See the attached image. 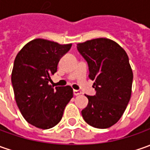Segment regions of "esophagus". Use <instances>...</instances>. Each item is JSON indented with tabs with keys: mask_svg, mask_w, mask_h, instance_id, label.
<instances>
[{
	"mask_svg": "<svg viewBox=\"0 0 150 150\" xmlns=\"http://www.w3.org/2000/svg\"><path fill=\"white\" fill-rule=\"evenodd\" d=\"M73 94H74V96H80V95H81V92L80 91H77V90H74Z\"/></svg>",
	"mask_w": 150,
	"mask_h": 150,
	"instance_id": "1",
	"label": "esophagus"
}]
</instances>
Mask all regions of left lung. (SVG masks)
<instances>
[{"instance_id": "left-lung-1", "label": "left lung", "mask_w": 150, "mask_h": 150, "mask_svg": "<svg viewBox=\"0 0 150 150\" xmlns=\"http://www.w3.org/2000/svg\"><path fill=\"white\" fill-rule=\"evenodd\" d=\"M77 50L88 64L96 90L94 96H85L89 103L82 116L91 126L110 128L121 118L130 100L133 72L129 57L120 45L106 38L79 43Z\"/></svg>"}]
</instances>
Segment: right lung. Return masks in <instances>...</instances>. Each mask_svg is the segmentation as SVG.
<instances>
[{
    "label": "right lung",
    "mask_w": 150,
    "mask_h": 150,
    "mask_svg": "<svg viewBox=\"0 0 150 150\" xmlns=\"http://www.w3.org/2000/svg\"><path fill=\"white\" fill-rule=\"evenodd\" d=\"M70 48L71 44L35 39L25 45L15 59L11 74L15 99L25 120L39 129L55 126L73 97L69 85L54 88L49 85L59 59Z\"/></svg>",
    "instance_id": "obj_1"
}]
</instances>
